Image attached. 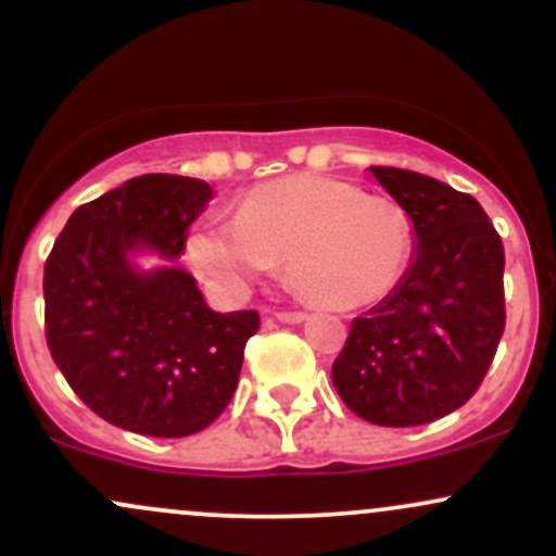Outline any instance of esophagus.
<instances>
[{
    "label": "esophagus",
    "instance_id": "obj_1",
    "mask_svg": "<svg viewBox=\"0 0 556 556\" xmlns=\"http://www.w3.org/2000/svg\"><path fill=\"white\" fill-rule=\"evenodd\" d=\"M276 318L280 320V324L296 326V324H302V320H307V315L300 313V309H294V313H276Z\"/></svg>",
    "mask_w": 556,
    "mask_h": 556
}]
</instances>
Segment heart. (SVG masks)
Here are the masks:
<instances>
[{"instance_id":"b5f03b06","label":"heart","mask_w":556,"mask_h":556,"mask_svg":"<svg viewBox=\"0 0 556 556\" xmlns=\"http://www.w3.org/2000/svg\"><path fill=\"white\" fill-rule=\"evenodd\" d=\"M410 219L392 199L333 177L296 175L256 185L232 219L208 217L190 230L188 260L219 289L241 294L273 262L320 307L379 302L410 260Z\"/></svg>"}]
</instances>
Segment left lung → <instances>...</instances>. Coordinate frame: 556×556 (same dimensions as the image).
<instances>
[{"mask_svg": "<svg viewBox=\"0 0 556 556\" xmlns=\"http://www.w3.org/2000/svg\"><path fill=\"white\" fill-rule=\"evenodd\" d=\"M414 225L408 270L352 320L331 379L379 427H416L475 395L504 333V247L482 206L451 185L368 166Z\"/></svg>", "mask_w": 556, "mask_h": 556, "instance_id": "1", "label": "left lung"}]
</instances>
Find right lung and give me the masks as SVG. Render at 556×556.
<instances>
[{"label": "right lung", "instance_id": "add662e5", "mask_svg": "<svg viewBox=\"0 0 556 556\" xmlns=\"http://www.w3.org/2000/svg\"><path fill=\"white\" fill-rule=\"evenodd\" d=\"M214 188L140 175L79 206L45 265L47 344L100 419L148 438H188L236 392L254 309L214 313L180 254ZM153 253L156 268L139 267Z\"/></svg>", "mask_w": 556, "mask_h": 556}]
</instances>
